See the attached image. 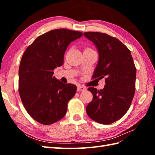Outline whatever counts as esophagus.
I'll list each match as a JSON object with an SVG mask.
<instances>
[{"instance_id": "1", "label": "esophagus", "mask_w": 155, "mask_h": 155, "mask_svg": "<svg viewBox=\"0 0 155 155\" xmlns=\"http://www.w3.org/2000/svg\"><path fill=\"white\" fill-rule=\"evenodd\" d=\"M85 90H86V88L85 87L80 86V85L78 86V88H77L78 92H83V91H85Z\"/></svg>"}]
</instances>
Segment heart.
I'll list each match as a JSON object with an SVG mask.
<instances>
[{"instance_id": "1", "label": "heart", "mask_w": 155, "mask_h": 155, "mask_svg": "<svg viewBox=\"0 0 155 155\" xmlns=\"http://www.w3.org/2000/svg\"><path fill=\"white\" fill-rule=\"evenodd\" d=\"M87 49H88V48H87Z\"/></svg>"}]
</instances>
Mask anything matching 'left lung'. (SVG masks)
<instances>
[{"instance_id":"8db88e82","label":"left lung","mask_w":155,"mask_h":155,"mask_svg":"<svg viewBox=\"0 0 155 155\" xmlns=\"http://www.w3.org/2000/svg\"><path fill=\"white\" fill-rule=\"evenodd\" d=\"M95 45L99 60L93 79L105 78L104 88L89 87L92 100L86 107L88 116L101 124L120 120L129 110L135 91L136 70L130 51L115 37L100 32H85Z\"/></svg>"}]
</instances>
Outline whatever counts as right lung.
<instances>
[{
  "mask_svg": "<svg viewBox=\"0 0 155 155\" xmlns=\"http://www.w3.org/2000/svg\"><path fill=\"white\" fill-rule=\"evenodd\" d=\"M80 31L64 28L39 36L25 50L18 70V92L23 105L33 119L50 125L62 119L68 103L77 87L53 76V70L63 65L64 54Z\"/></svg>",
  "mask_w": 155,
  "mask_h": 155,
  "instance_id": "1",
  "label": "right lung"
}]
</instances>
